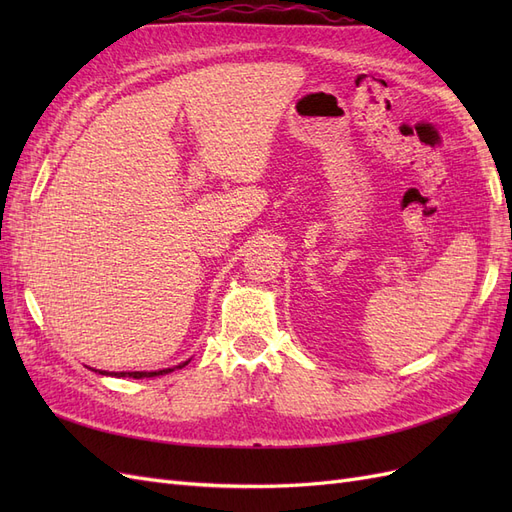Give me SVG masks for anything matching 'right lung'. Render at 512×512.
<instances>
[{
    "label": "right lung",
    "mask_w": 512,
    "mask_h": 512,
    "mask_svg": "<svg viewBox=\"0 0 512 512\" xmlns=\"http://www.w3.org/2000/svg\"><path fill=\"white\" fill-rule=\"evenodd\" d=\"M188 363H190V361H183V363H179V365H175V367L158 369V371H113V376H117V378H136V380H141V378H156V376L170 374V371H175V369H181V367H185ZM96 371H98V369H96ZM100 374L106 376V371H100Z\"/></svg>",
    "instance_id": "add662e5"
}]
</instances>
